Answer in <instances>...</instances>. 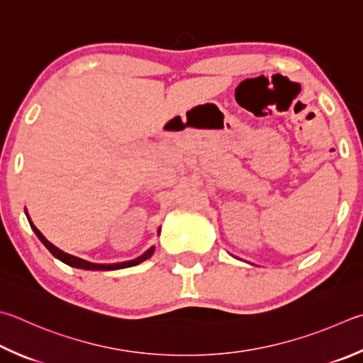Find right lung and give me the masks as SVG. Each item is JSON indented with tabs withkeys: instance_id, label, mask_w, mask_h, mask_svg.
<instances>
[{
	"instance_id": "add662e5",
	"label": "right lung",
	"mask_w": 363,
	"mask_h": 363,
	"mask_svg": "<svg viewBox=\"0 0 363 363\" xmlns=\"http://www.w3.org/2000/svg\"><path fill=\"white\" fill-rule=\"evenodd\" d=\"M25 214H26V217H28V222H30V225H31V228H33V232L36 233V236H38L39 240H41L43 245L50 250V254L54 255L55 259H58V260L63 262V263H67V265H69V267H74V268L91 269V272H113V269H121V268H128V267L140 265L141 262L150 259V257H152V254H154V250H155V246H152V247H149V249L146 250V252H144L143 255L136 257V259H133V260H127V262L108 263V265H106V263H91V262H87V260L79 259V257H74V255H71V254L63 252L62 249H58L57 246L52 245V242L45 240V236H44L41 232H39V230L35 227V223L31 222L30 216H28V211H26V209H25ZM157 233L160 235V228H159V232H157Z\"/></svg>"
}]
</instances>
